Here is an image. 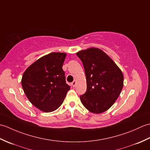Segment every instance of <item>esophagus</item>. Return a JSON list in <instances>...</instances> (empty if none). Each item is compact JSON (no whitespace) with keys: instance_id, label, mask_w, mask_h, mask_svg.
Wrapping results in <instances>:
<instances>
[{"instance_id":"34e87169","label":"esophagus","mask_w":150,"mask_h":150,"mask_svg":"<svg viewBox=\"0 0 150 150\" xmlns=\"http://www.w3.org/2000/svg\"><path fill=\"white\" fill-rule=\"evenodd\" d=\"M71 85L73 86V87H75V86L76 85V81H73L71 82Z\"/></svg>"}]
</instances>
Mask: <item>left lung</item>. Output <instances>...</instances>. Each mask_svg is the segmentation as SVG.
Instances as JSON below:
<instances>
[{
    "instance_id": "8db88e82",
    "label": "left lung",
    "mask_w": 150,
    "mask_h": 150,
    "mask_svg": "<svg viewBox=\"0 0 150 150\" xmlns=\"http://www.w3.org/2000/svg\"><path fill=\"white\" fill-rule=\"evenodd\" d=\"M83 64L87 90L80 96L81 103L91 113L108 110L119 97L124 77L113 60L98 48L91 47L77 53Z\"/></svg>"
}]
</instances>
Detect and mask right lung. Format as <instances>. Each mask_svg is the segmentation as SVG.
Masks as SVG:
<instances>
[{"label":"right lung","instance_id":"obj_1","mask_svg":"<svg viewBox=\"0 0 150 150\" xmlns=\"http://www.w3.org/2000/svg\"><path fill=\"white\" fill-rule=\"evenodd\" d=\"M66 54L51 53L30 66L22 75L23 90L31 103L44 112H52L63 103L70 86L62 68Z\"/></svg>","mask_w":150,"mask_h":150}]
</instances>
